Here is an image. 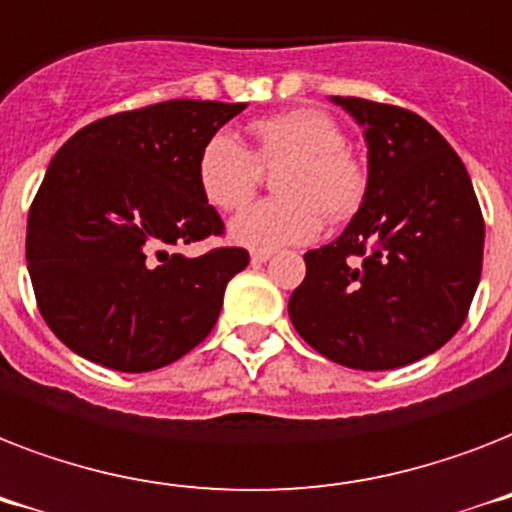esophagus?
Returning a JSON list of instances; mask_svg holds the SVG:
<instances>
[{
  "label": "esophagus",
  "mask_w": 512,
  "mask_h": 512,
  "mask_svg": "<svg viewBox=\"0 0 512 512\" xmlns=\"http://www.w3.org/2000/svg\"><path fill=\"white\" fill-rule=\"evenodd\" d=\"M272 259V251H253L251 253V264H267Z\"/></svg>",
  "instance_id": "obj_1"
}]
</instances>
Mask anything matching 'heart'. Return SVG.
Wrapping results in <instances>:
<instances>
[{"label":"heart","instance_id":"obj_1","mask_svg":"<svg viewBox=\"0 0 512 512\" xmlns=\"http://www.w3.org/2000/svg\"><path fill=\"white\" fill-rule=\"evenodd\" d=\"M256 150L216 132L198 155V187L208 206L237 211L253 198L264 169H280V198L245 208L230 224L235 243L256 251L309 243L327 222H346L362 206L367 174L343 147L341 126L320 110H290L251 126Z\"/></svg>","mask_w":512,"mask_h":512}]
</instances>
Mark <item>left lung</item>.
I'll list each match as a JSON object with an SVG mask.
<instances>
[{
    "mask_svg": "<svg viewBox=\"0 0 512 512\" xmlns=\"http://www.w3.org/2000/svg\"><path fill=\"white\" fill-rule=\"evenodd\" d=\"M362 129L367 192L349 227L304 256L288 314L322 357L394 370L465 322L484 261V216L460 155L412 110L330 97Z\"/></svg>",
    "mask_w": 512,
    "mask_h": 512,
    "instance_id": "obj_1",
    "label": "left lung"
}]
</instances>
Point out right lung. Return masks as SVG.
I'll use <instances>...</instances> for the list:
<instances>
[{
	"mask_svg": "<svg viewBox=\"0 0 512 512\" xmlns=\"http://www.w3.org/2000/svg\"><path fill=\"white\" fill-rule=\"evenodd\" d=\"M245 102L169 100L100 118L55 153L28 214L26 261L49 330L118 372L166 367L219 320L243 248L179 253L224 230L198 155Z\"/></svg>",
	"mask_w": 512,
	"mask_h": 512,
	"instance_id": "1",
	"label": "right lung"
}]
</instances>
